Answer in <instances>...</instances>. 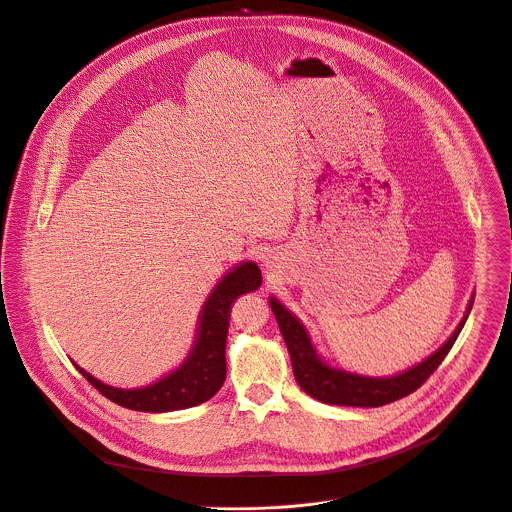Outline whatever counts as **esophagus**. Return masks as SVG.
<instances>
[{
  "label": "esophagus",
  "mask_w": 512,
  "mask_h": 512,
  "mask_svg": "<svg viewBox=\"0 0 512 512\" xmlns=\"http://www.w3.org/2000/svg\"><path fill=\"white\" fill-rule=\"evenodd\" d=\"M264 264H266V266H272V258L266 256V258H264Z\"/></svg>",
  "instance_id": "1"
}]
</instances>
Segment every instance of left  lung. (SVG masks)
Here are the masks:
<instances>
[{
    "label": "left lung",
    "mask_w": 512,
    "mask_h": 512,
    "mask_svg": "<svg viewBox=\"0 0 512 512\" xmlns=\"http://www.w3.org/2000/svg\"><path fill=\"white\" fill-rule=\"evenodd\" d=\"M472 305H474V297L470 299L468 311L460 321V325L456 327V331H453L447 337V342L437 352H433L427 360H423L421 364L401 374L386 376V378H372V376L352 374V372L325 364L317 356L305 325L285 305H280V301L270 297V309L278 321L282 337H285V344L289 348L293 372L299 386L309 396H313V399L325 405H344V407H382L415 392L439 368V364L443 362L451 346L456 344V339L472 311Z\"/></svg>",
    "instance_id": "obj_1"
}]
</instances>
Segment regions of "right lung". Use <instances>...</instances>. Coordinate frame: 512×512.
Returning a JSON list of instances; mask_svg holds the SVG:
<instances>
[{
	"mask_svg": "<svg viewBox=\"0 0 512 512\" xmlns=\"http://www.w3.org/2000/svg\"><path fill=\"white\" fill-rule=\"evenodd\" d=\"M262 274L256 262H242L227 272L207 297L195 344L187 360L164 378L144 388H113L93 378L81 366L77 370L111 403L142 413L181 411L209 401L225 380V339L230 327L232 303L260 289Z\"/></svg>",
	"mask_w": 512,
	"mask_h": 512,
	"instance_id": "add662e5",
	"label": "right lung"
}]
</instances>
